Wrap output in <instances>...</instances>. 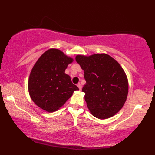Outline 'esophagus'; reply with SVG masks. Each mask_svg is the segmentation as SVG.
<instances>
[{
  "label": "esophagus",
  "mask_w": 155,
  "mask_h": 155,
  "mask_svg": "<svg viewBox=\"0 0 155 155\" xmlns=\"http://www.w3.org/2000/svg\"><path fill=\"white\" fill-rule=\"evenodd\" d=\"M78 87L79 89L81 90V87H82V86H81V84L80 83H79V84H78Z\"/></svg>",
  "instance_id": "1"
}]
</instances>
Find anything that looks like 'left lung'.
<instances>
[{
	"label": "left lung",
	"instance_id": "8db88e82",
	"mask_svg": "<svg viewBox=\"0 0 155 155\" xmlns=\"http://www.w3.org/2000/svg\"><path fill=\"white\" fill-rule=\"evenodd\" d=\"M75 60L84 70L86 83L82 91L91 114L99 119L115 115L124 104L128 91L127 78L120 65L104 53L77 55Z\"/></svg>",
	"mask_w": 155,
	"mask_h": 155
}]
</instances>
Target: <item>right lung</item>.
Returning a JSON list of instances; mask_svg holds the SVG:
<instances>
[{
	"mask_svg": "<svg viewBox=\"0 0 155 155\" xmlns=\"http://www.w3.org/2000/svg\"><path fill=\"white\" fill-rule=\"evenodd\" d=\"M73 59L59 49L47 50L37 60L31 70L28 88L31 99L41 108L55 112L79 88L65 73Z\"/></svg>",
	"mask_w": 155,
	"mask_h": 155,
	"instance_id": "add662e5",
	"label": "right lung"
}]
</instances>
